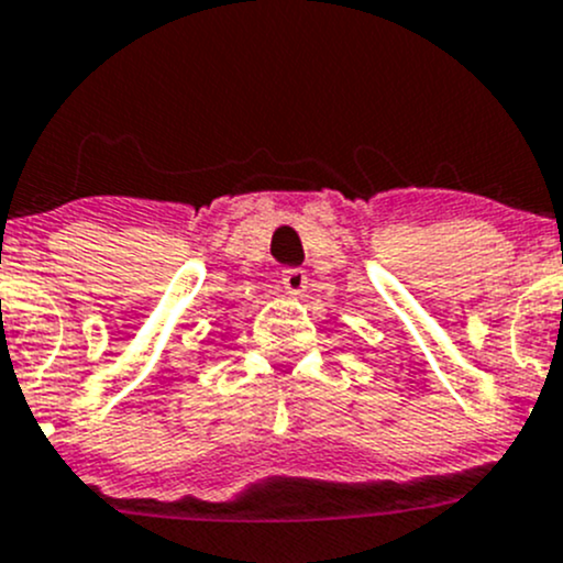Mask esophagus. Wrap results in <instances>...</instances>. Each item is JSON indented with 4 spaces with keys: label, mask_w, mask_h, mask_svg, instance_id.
Returning a JSON list of instances; mask_svg holds the SVG:
<instances>
[{
    "label": "esophagus",
    "mask_w": 563,
    "mask_h": 563,
    "mask_svg": "<svg viewBox=\"0 0 563 563\" xmlns=\"http://www.w3.org/2000/svg\"><path fill=\"white\" fill-rule=\"evenodd\" d=\"M306 284H309V279H306V274L300 268H287L282 274V287L287 289L289 295H295V298L306 292Z\"/></svg>",
    "instance_id": "34e87169"
}]
</instances>
